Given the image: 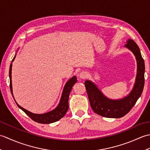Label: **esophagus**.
<instances>
[{"mask_svg":"<svg viewBox=\"0 0 150 150\" xmlns=\"http://www.w3.org/2000/svg\"><path fill=\"white\" fill-rule=\"evenodd\" d=\"M88 77V73L86 71H82L79 73V77L81 79H85Z\"/></svg>","mask_w":150,"mask_h":150,"instance_id":"esophagus-1","label":"esophagus"}]
</instances>
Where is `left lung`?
I'll return each instance as SVG.
<instances>
[{
  "instance_id": "8db88e82",
  "label": "left lung",
  "mask_w": 150,
  "mask_h": 150,
  "mask_svg": "<svg viewBox=\"0 0 150 150\" xmlns=\"http://www.w3.org/2000/svg\"><path fill=\"white\" fill-rule=\"evenodd\" d=\"M124 47L135 55L137 68L135 82L130 93L120 99H111L103 93L91 81L84 82L90 106L95 113L107 118H120L131 110L142 93L144 85L145 65L139 46L132 39L126 41Z\"/></svg>"
}]
</instances>
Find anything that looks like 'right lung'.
<instances>
[{"mask_svg": "<svg viewBox=\"0 0 150 150\" xmlns=\"http://www.w3.org/2000/svg\"><path fill=\"white\" fill-rule=\"evenodd\" d=\"M18 51V50H17ZM16 57V55H15L14 58L13 59L11 64L9 67V81H10V84H9V87H10V90L11 92L12 96L13 97L14 100L15 101V98L13 97V89H12V82H11V69H12V62H13ZM77 82V77L76 76H73L71 79H69L68 82H66L64 87L62 93L61 95V98L59 103L55 109L48 111L47 113H44L42 114H37L30 112L26 109H24L22 107H21L20 105L17 104V102L15 101L16 104L18 106V107L21 109L24 112L26 113L28 116H29L33 120L35 121V122L40 124H50L55 122L56 121H58L61 118H62L65 115L67 111H68L69 108V104H68V99L69 93L72 90V87L73 86L76 82Z\"/></svg>", "mask_w": 150, "mask_h": 150, "instance_id": "obj_1", "label": "right lung"}]
</instances>
